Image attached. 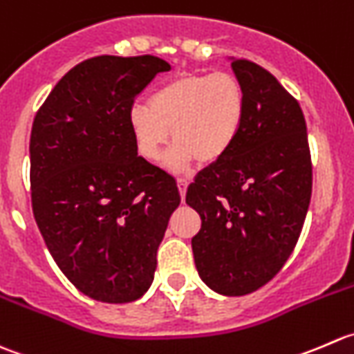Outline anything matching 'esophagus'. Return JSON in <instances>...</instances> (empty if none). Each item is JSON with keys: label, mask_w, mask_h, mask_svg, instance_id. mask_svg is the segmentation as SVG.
Instances as JSON below:
<instances>
[{"label": "esophagus", "mask_w": 354, "mask_h": 354, "mask_svg": "<svg viewBox=\"0 0 354 354\" xmlns=\"http://www.w3.org/2000/svg\"><path fill=\"white\" fill-rule=\"evenodd\" d=\"M187 185H189L187 178H177V187H178V192H180L182 199L185 198V189H187Z\"/></svg>", "instance_id": "esophagus-1"}]
</instances>
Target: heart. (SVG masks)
Here are the masks:
<instances>
[{"instance_id": "obj_1", "label": "heart", "mask_w": 354, "mask_h": 354, "mask_svg": "<svg viewBox=\"0 0 354 354\" xmlns=\"http://www.w3.org/2000/svg\"><path fill=\"white\" fill-rule=\"evenodd\" d=\"M246 118V93L236 75L227 72H185L170 77L149 97L134 103L127 122L142 158L155 162L169 142L165 167L184 172L196 162L213 165L232 149Z\"/></svg>"}]
</instances>
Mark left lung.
<instances>
[{
  "label": "left lung",
  "instance_id": "8db88e82",
  "mask_svg": "<svg viewBox=\"0 0 354 354\" xmlns=\"http://www.w3.org/2000/svg\"><path fill=\"white\" fill-rule=\"evenodd\" d=\"M246 93L236 145L189 185L201 216L192 254L201 281L223 296L254 292L291 257L311 199V158L299 104L248 59L229 58Z\"/></svg>",
  "mask_w": 354,
  "mask_h": 354
}]
</instances>
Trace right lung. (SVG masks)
Listing matches in <instances>:
<instances>
[{
    "label": "right lung",
    "mask_w": 354,
    "mask_h": 354,
    "mask_svg": "<svg viewBox=\"0 0 354 354\" xmlns=\"http://www.w3.org/2000/svg\"><path fill=\"white\" fill-rule=\"evenodd\" d=\"M167 70L151 55L89 58L59 79L34 118V218L65 277L103 303L148 291L180 203L176 180L138 156L127 122L134 97Z\"/></svg>",
    "instance_id": "1"
}]
</instances>
